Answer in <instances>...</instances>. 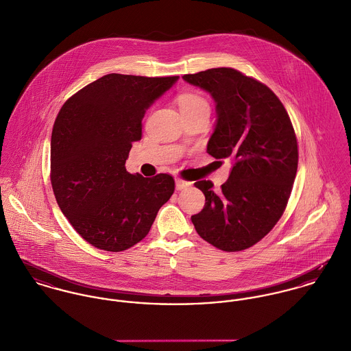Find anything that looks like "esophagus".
<instances>
[{"mask_svg":"<svg viewBox=\"0 0 351 351\" xmlns=\"http://www.w3.org/2000/svg\"><path fill=\"white\" fill-rule=\"evenodd\" d=\"M175 186H176V190H178V191H182V190L190 187L191 183H190V182H186V180H183V179H176V180H175Z\"/></svg>","mask_w":351,"mask_h":351,"instance_id":"34e87169","label":"esophagus"}]
</instances>
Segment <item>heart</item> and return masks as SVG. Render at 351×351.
I'll list each match as a JSON object with an SVG mask.
<instances>
[{
	"label": "heart",
	"instance_id": "obj_1",
	"mask_svg": "<svg viewBox=\"0 0 351 351\" xmlns=\"http://www.w3.org/2000/svg\"><path fill=\"white\" fill-rule=\"evenodd\" d=\"M179 106H180L182 113H187V112H194V110L202 109V108H208V104L203 97H200L197 94L187 93V94H183L179 97Z\"/></svg>",
	"mask_w": 351,
	"mask_h": 351
}]
</instances>
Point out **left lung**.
Returning <instances> with one entry per match:
<instances>
[{"mask_svg":"<svg viewBox=\"0 0 351 351\" xmlns=\"http://www.w3.org/2000/svg\"><path fill=\"white\" fill-rule=\"evenodd\" d=\"M183 79L215 101L207 154L233 161L219 193L210 180L195 183L206 196L203 210L191 217L195 230L221 250L247 249L272 230L288 203L299 160L293 126L269 87L234 69Z\"/></svg>","mask_w":351,"mask_h":351,"instance_id":"obj_1","label":"left lung"}]
</instances>
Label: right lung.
Returning <instances> with one entry per match:
<instances>
[{
    "label": "right lung",
    "instance_id": "right-lung-1",
    "mask_svg": "<svg viewBox=\"0 0 351 351\" xmlns=\"http://www.w3.org/2000/svg\"><path fill=\"white\" fill-rule=\"evenodd\" d=\"M179 77L108 74L66 101L51 136V184L56 202L90 245L122 252L149 233L173 178L126 171L132 143L141 140L147 109Z\"/></svg>",
    "mask_w": 351,
    "mask_h": 351
}]
</instances>
